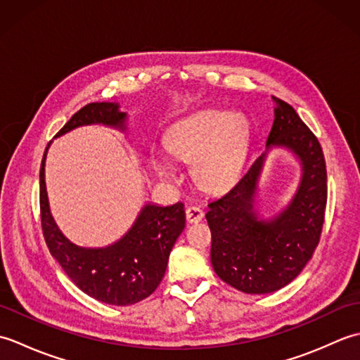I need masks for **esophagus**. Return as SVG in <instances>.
Returning a JSON list of instances; mask_svg holds the SVG:
<instances>
[{
    "label": "esophagus",
    "mask_w": 360,
    "mask_h": 360,
    "mask_svg": "<svg viewBox=\"0 0 360 360\" xmlns=\"http://www.w3.org/2000/svg\"><path fill=\"white\" fill-rule=\"evenodd\" d=\"M186 218L188 223H200L204 218V212L200 207H196V205H190V207L186 209Z\"/></svg>",
    "instance_id": "esophagus-1"
}]
</instances>
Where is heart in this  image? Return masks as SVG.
Here are the masks:
<instances>
[{"mask_svg":"<svg viewBox=\"0 0 360 360\" xmlns=\"http://www.w3.org/2000/svg\"><path fill=\"white\" fill-rule=\"evenodd\" d=\"M249 137V122L241 112L205 110L193 114L167 137V148L174 158L192 162V176L207 192L227 187L238 174ZM156 172L173 181L176 172L167 160H158Z\"/></svg>","mask_w":360,"mask_h":360,"instance_id":"heart-1","label":"heart"}]
</instances>
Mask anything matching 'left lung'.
I'll list each match as a JSON object with an SVG mask.
<instances>
[{
  "label": "left lung",
  "instance_id": "left-lung-1",
  "mask_svg": "<svg viewBox=\"0 0 360 360\" xmlns=\"http://www.w3.org/2000/svg\"><path fill=\"white\" fill-rule=\"evenodd\" d=\"M275 119L266 151L235 186L209 202L210 262L218 277L246 294H269L289 285L311 259L322 233L326 165L317 137L289 103L272 97ZM286 148L302 165L301 184L278 216L259 218L255 200L266 151Z\"/></svg>",
  "mask_w": 360,
  "mask_h": 360
}]
</instances>
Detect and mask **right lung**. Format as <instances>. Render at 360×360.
<instances>
[{"label":"right lung","instance_id":"1","mask_svg":"<svg viewBox=\"0 0 360 360\" xmlns=\"http://www.w3.org/2000/svg\"><path fill=\"white\" fill-rule=\"evenodd\" d=\"M106 125L127 129V112L119 103H88L66 122L56 137L83 125ZM51 145V142H49ZM46 147L40 168L41 227L51 255L63 267L74 285L96 300L127 307L155 292L162 281L168 257L186 227L184 204H145L131 229L106 248H80L60 231L49 209L44 182Z\"/></svg>","mask_w":360,"mask_h":360}]
</instances>
